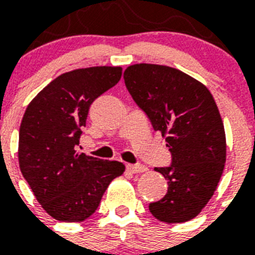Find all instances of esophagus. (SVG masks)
<instances>
[{
  "label": "esophagus",
  "instance_id": "34e87169",
  "mask_svg": "<svg viewBox=\"0 0 255 255\" xmlns=\"http://www.w3.org/2000/svg\"><path fill=\"white\" fill-rule=\"evenodd\" d=\"M127 169L132 173H140V172H145L147 167L143 165V164H128Z\"/></svg>",
  "mask_w": 255,
  "mask_h": 255
}]
</instances>
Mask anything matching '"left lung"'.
<instances>
[{"mask_svg":"<svg viewBox=\"0 0 255 255\" xmlns=\"http://www.w3.org/2000/svg\"><path fill=\"white\" fill-rule=\"evenodd\" d=\"M124 83L155 131L165 135L168 167L155 168L168 192L149 204L159 221L176 224L196 217L217 188L225 167V129L209 90L180 70L160 65L129 66Z\"/></svg>","mask_w":255,"mask_h":255,"instance_id":"1","label":"left lung"}]
</instances>
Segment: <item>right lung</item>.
<instances>
[{
	"mask_svg": "<svg viewBox=\"0 0 255 255\" xmlns=\"http://www.w3.org/2000/svg\"><path fill=\"white\" fill-rule=\"evenodd\" d=\"M120 77V67L73 70L50 82L26 108L19 168L38 202L58 221H85L110 182L123 174V163L77 151L90 106Z\"/></svg>",
	"mask_w": 255,
	"mask_h": 255,
	"instance_id": "1",
	"label": "right lung"
}]
</instances>
